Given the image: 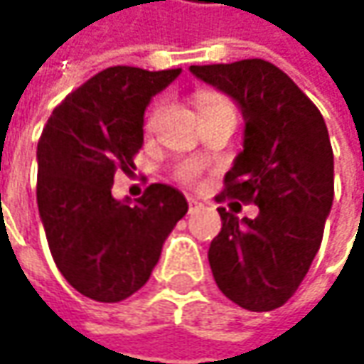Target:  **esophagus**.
Returning a JSON list of instances; mask_svg holds the SVG:
<instances>
[{"instance_id": "34e87169", "label": "esophagus", "mask_w": 364, "mask_h": 364, "mask_svg": "<svg viewBox=\"0 0 364 364\" xmlns=\"http://www.w3.org/2000/svg\"><path fill=\"white\" fill-rule=\"evenodd\" d=\"M198 206H200V203H198L196 198H192V196H188V210H190V213H194V210H196Z\"/></svg>"}]
</instances>
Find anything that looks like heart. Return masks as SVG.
<instances>
[{"label": "heart", "mask_w": 364, "mask_h": 364, "mask_svg": "<svg viewBox=\"0 0 364 364\" xmlns=\"http://www.w3.org/2000/svg\"><path fill=\"white\" fill-rule=\"evenodd\" d=\"M198 107H200L203 117L204 115H208V113H217V111H232V113H235V107H232V103L227 97L210 91L200 92V97H198ZM166 109H168L166 101H158V103L151 105V109L147 111L146 121H144V129H146V133H149V135L158 133L161 121H164V115H166ZM200 174H203L200 164L192 160L180 161L174 170L176 180L182 182V184H186V186H196L198 180H200Z\"/></svg>", "instance_id": "obj_1"}]
</instances>
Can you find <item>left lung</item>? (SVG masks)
<instances>
[{
  "mask_svg": "<svg viewBox=\"0 0 364 364\" xmlns=\"http://www.w3.org/2000/svg\"><path fill=\"white\" fill-rule=\"evenodd\" d=\"M192 75L231 95L245 117L243 151L225 174L217 203L257 204L239 220L218 208L223 229L208 261L218 289L251 312L284 306L322 243L334 198V156L318 107L275 64L247 58L190 66Z\"/></svg>",
  "mask_w": 364,
  "mask_h": 364,
  "instance_id": "obj_1",
  "label": "left lung"
}]
</instances>
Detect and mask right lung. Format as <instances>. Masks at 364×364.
Instances as JSON below:
<instances>
[{
    "mask_svg": "<svg viewBox=\"0 0 364 364\" xmlns=\"http://www.w3.org/2000/svg\"><path fill=\"white\" fill-rule=\"evenodd\" d=\"M180 68L109 66L73 91L38 141L36 198L50 253L64 279L95 301H121L146 286L188 203L149 184L137 203L115 200V172L144 146V111Z\"/></svg>",
    "mask_w": 364,
    "mask_h": 364,
    "instance_id": "right-lung-1",
    "label": "right lung"
}]
</instances>
